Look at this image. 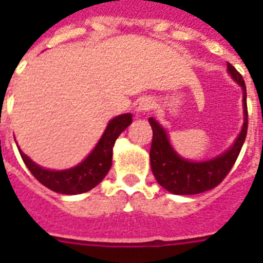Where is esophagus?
<instances>
[{"label":"esophagus","instance_id":"34e87169","mask_svg":"<svg viewBox=\"0 0 263 263\" xmlns=\"http://www.w3.org/2000/svg\"><path fill=\"white\" fill-rule=\"evenodd\" d=\"M153 106H155V102L152 100L151 97H142L141 100H139V103H138V107H137V111L139 112V114H147V112L151 111L152 108H153Z\"/></svg>","mask_w":263,"mask_h":263}]
</instances>
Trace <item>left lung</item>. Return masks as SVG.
I'll use <instances>...</instances> for the list:
<instances>
[{
  "label": "left lung",
  "mask_w": 263,
  "mask_h": 263,
  "mask_svg": "<svg viewBox=\"0 0 263 263\" xmlns=\"http://www.w3.org/2000/svg\"><path fill=\"white\" fill-rule=\"evenodd\" d=\"M227 71L242 89L244 104V124L234 145L220 156L208 161H190L177 155L171 147L164 128L155 120L149 118L153 139L151 146V167L153 176L164 190L176 195H195L209 191L224 180L234 166L241 147L244 145L248 129V110H247L246 82L241 73L231 64H227Z\"/></svg>",
  "instance_id": "left-lung-1"
}]
</instances>
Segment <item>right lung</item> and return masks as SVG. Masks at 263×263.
I'll return each instance as SVG.
<instances>
[{
    "label": "right lung",
    "mask_w": 263,
    "mask_h": 263,
    "mask_svg": "<svg viewBox=\"0 0 263 263\" xmlns=\"http://www.w3.org/2000/svg\"><path fill=\"white\" fill-rule=\"evenodd\" d=\"M131 122L132 114L129 112L112 118L92 153L81 164L68 170H46L30 160L25 153H22V151H19V153L34 178L44 186H47L48 190L64 195L83 194L90 191L106 177L111 167L112 147L117 138Z\"/></svg>",
    "instance_id": "obj_1"
}]
</instances>
